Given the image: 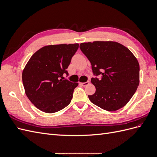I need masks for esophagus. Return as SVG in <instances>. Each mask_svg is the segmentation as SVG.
<instances>
[{
    "label": "esophagus",
    "instance_id": "obj_1",
    "mask_svg": "<svg viewBox=\"0 0 157 157\" xmlns=\"http://www.w3.org/2000/svg\"><path fill=\"white\" fill-rule=\"evenodd\" d=\"M89 83H90V82H89V81H87V82H86L80 83V84H81L82 86H87V85H88V84H89Z\"/></svg>",
    "mask_w": 157,
    "mask_h": 157
}]
</instances>
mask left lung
I'll list each match as a JSON object with an SVG mask.
<instances>
[{
    "mask_svg": "<svg viewBox=\"0 0 157 157\" xmlns=\"http://www.w3.org/2000/svg\"><path fill=\"white\" fill-rule=\"evenodd\" d=\"M92 65L96 92L90 101L104 110L115 111L126 105L140 83V65L126 47L116 42L96 41L80 44ZM100 75V79L97 77Z\"/></svg>",
    "mask_w": 157,
    "mask_h": 157,
    "instance_id": "left-lung-1",
    "label": "left lung"
}]
</instances>
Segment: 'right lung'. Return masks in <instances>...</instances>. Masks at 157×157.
Returning <instances> with one entry per match:
<instances>
[{
  "label": "right lung",
  "mask_w": 157,
  "mask_h": 157,
  "mask_svg": "<svg viewBox=\"0 0 157 157\" xmlns=\"http://www.w3.org/2000/svg\"><path fill=\"white\" fill-rule=\"evenodd\" d=\"M78 44L50 45L36 52L22 73L25 94L39 110L58 112L67 107L73 98L77 82L65 79L71 59Z\"/></svg>",
  "instance_id": "add662e5"
}]
</instances>
